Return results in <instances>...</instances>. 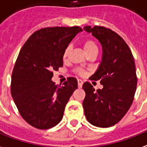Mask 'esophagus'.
Segmentation results:
<instances>
[{
	"mask_svg": "<svg viewBox=\"0 0 147 147\" xmlns=\"http://www.w3.org/2000/svg\"><path fill=\"white\" fill-rule=\"evenodd\" d=\"M78 88H81V87H82V84H83V81H81V80H80V79H78Z\"/></svg>",
	"mask_w": 147,
	"mask_h": 147,
	"instance_id": "esophagus-1",
	"label": "esophagus"
}]
</instances>
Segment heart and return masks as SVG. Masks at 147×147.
Segmentation results:
<instances>
[{
	"label": "heart",
	"mask_w": 147,
	"mask_h": 147,
	"mask_svg": "<svg viewBox=\"0 0 147 147\" xmlns=\"http://www.w3.org/2000/svg\"><path fill=\"white\" fill-rule=\"evenodd\" d=\"M83 48H84V51L86 52L87 55L92 52V51H98L97 45H96V43L93 40H86L83 43ZM69 51H70V46L66 47V49H65V51L63 52V59H66L67 57L69 56ZM76 72L80 75H82L84 74V71L81 69H76Z\"/></svg>",
	"instance_id": "b5f03b06"
}]
</instances>
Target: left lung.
I'll use <instances>...</instances> for the list:
<instances>
[{
    "instance_id": "left-lung-1",
    "label": "left lung",
    "mask_w": 147,
    "mask_h": 147,
    "mask_svg": "<svg viewBox=\"0 0 147 147\" xmlns=\"http://www.w3.org/2000/svg\"><path fill=\"white\" fill-rule=\"evenodd\" d=\"M100 42L102 61L90 80H100L103 88L95 91L89 82L83 84V107L88 121L99 128L116 125L129 110L137 86L133 55L121 37L103 26H84Z\"/></svg>"
}]
</instances>
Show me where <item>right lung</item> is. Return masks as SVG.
Here are the masks:
<instances>
[{
	"label": "right lung",
	"mask_w": 147,
	"mask_h": 147,
	"mask_svg": "<svg viewBox=\"0 0 147 147\" xmlns=\"http://www.w3.org/2000/svg\"><path fill=\"white\" fill-rule=\"evenodd\" d=\"M78 26L47 27L34 32L21 49L14 66L11 93L21 116L38 129L58 125L66 103L78 88V81L68 78L55 85L53 71L63 66V52L77 34Z\"/></svg>",
	"instance_id": "right-lung-1"
}]
</instances>
